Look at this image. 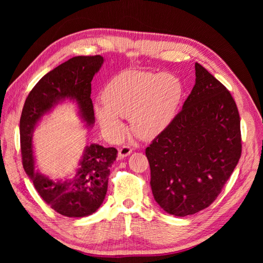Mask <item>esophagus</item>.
<instances>
[{
  "label": "esophagus",
  "instance_id": "obj_1",
  "mask_svg": "<svg viewBox=\"0 0 263 263\" xmlns=\"http://www.w3.org/2000/svg\"><path fill=\"white\" fill-rule=\"evenodd\" d=\"M133 153V147L129 145H124L118 150V158L123 159L127 156H129Z\"/></svg>",
  "mask_w": 263,
  "mask_h": 263
}]
</instances>
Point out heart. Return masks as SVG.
Instances as JSON below:
<instances>
[{
	"label": "heart",
	"mask_w": 263,
	"mask_h": 263,
	"mask_svg": "<svg viewBox=\"0 0 263 263\" xmlns=\"http://www.w3.org/2000/svg\"><path fill=\"white\" fill-rule=\"evenodd\" d=\"M182 84L171 73L124 71L113 77L102 91L104 105L95 106L103 128L122 136V117H129L134 133L141 139H153L170 127L182 99Z\"/></svg>",
	"instance_id": "obj_1"
}]
</instances>
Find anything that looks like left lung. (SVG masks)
<instances>
[{"label":"left lung","mask_w":263,"mask_h":263,"mask_svg":"<svg viewBox=\"0 0 263 263\" xmlns=\"http://www.w3.org/2000/svg\"><path fill=\"white\" fill-rule=\"evenodd\" d=\"M195 77L173 123L146 148L155 200L180 217L209 208L241 156L240 117L232 94L197 62Z\"/></svg>","instance_id":"left-lung-1"}]
</instances>
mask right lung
Listing matches in <instances>:
<instances>
[{"label":"right lung","instance_id":"right-lung-1","mask_svg":"<svg viewBox=\"0 0 263 263\" xmlns=\"http://www.w3.org/2000/svg\"><path fill=\"white\" fill-rule=\"evenodd\" d=\"M102 55H78L45 74L24 104L20 130L24 170L43 200L67 217L89 216L103 203L107 192L109 168L117 150L92 144L86 147L80 168L72 180L52 181L35 170L31 137L35 125L50 108L66 99L74 100L87 126L94 123L91 81L103 65Z\"/></svg>","mask_w":263,"mask_h":263}]
</instances>
